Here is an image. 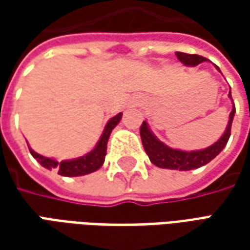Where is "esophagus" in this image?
<instances>
[{
	"instance_id": "1",
	"label": "esophagus",
	"mask_w": 250,
	"mask_h": 250,
	"mask_svg": "<svg viewBox=\"0 0 250 250\" xmlns=\"http://www.w3.org/2000/svg\"><path fill=\"white\" fill-rule=\"evenodd\" d=\"M139 102H141V100H138V99H134V100H132V103H134V104H138Z\"/></svg>"
}]
</instances>
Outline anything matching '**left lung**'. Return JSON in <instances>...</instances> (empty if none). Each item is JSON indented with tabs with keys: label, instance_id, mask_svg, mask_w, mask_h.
<instances>
[{
	"label": "left lung",
	"instance_id": "obj_1",
	"mask_svg": "<svg viewBox=\"0 0 250 250\" xmlns=\"http://www.w3.org/2000/svg\"><path fill=\"white\" fill-rule=\"evenodd\" d=\"M175 55L178 57L179 62L188 66H195L201 62H206L205 57L198 56V55H188V53H184V52H177ZM215 68L220 71L218 66H215ZM229 98L231 99L230 91H229ZM231 102H233V99H231ZM234 114H236V107L233 103V108H231V112L229 115V122H228L226 130L222 134V136L218 141L214 142L211 146L202 148V150H193V151H184V150L166 146L163 142L159 141L157 136L152 134V131L150 130L147 122L145 120L143 125H141V138L145 151L150 158L151 163H154L155 166L161 168L188 171V170L202 167L206 163H209L211 159H214L226 146V143L230 138L231 122H233Z\"/></svg>",
	"mask_w": 250,
	"mask_h": 250
}]
</instances>
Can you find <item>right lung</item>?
Masks as SVG:
<instances>
[{
	"label": "right lung",
	"instance_id": "obj_1",
	"mask_svg": "<svg viewBox=\"0 0 250 250\" xmlns=\"http://www.w3.org/2000/svg\"><path fill=\"white\" fill-rule=\"evenodd\" d=\"M122 115L123 114L120 112V114L115 115L114 118H111L108 120V123L104 127L103 134H102L100 139L96 143V146L93 147V150H91L83 157L59 162L57 159H53V158L42 157L40 154L33 151L29 147L30 154L35 159H37V162L40 163L42 167L48 168V170L56 168L59 174L62 175V177H80V175L93 173V171H96L103 166L105 154H107V142H108V138L112 130L118 125V123L122 119Z\"/></svg>",
	"mask_w": 250,
	"mask_h": 250
}]
</instances>
